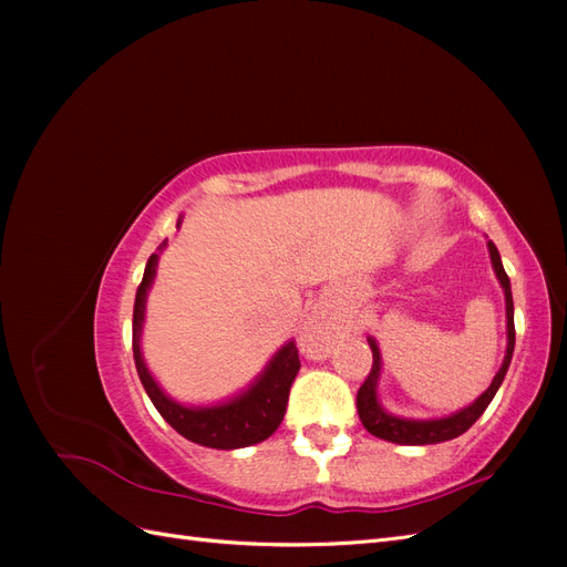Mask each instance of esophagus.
<instances>
[{"instance_id": "1", "label": "esophagus", "mask_w": 567, "mask_h": 567, "mask_svg": "<svg viewBox=\"0 0 567 567\" xmlns=\"http://www.w3.org/2000/svg\"><path fill=\"white\" fill-rule=\"evenodd\" d=\"M298 342H300V350L310 359H326L333 352L336 336L329 329V323L323 321V317L315 315L310 321L302 326Z\"/></svg>"}]
</instances>
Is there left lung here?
<instances>
[{"instance_id":"1","label":"left lung","mask_w":567,"mask_h":567,"mask_svg":"<svg viewBox=\"0 0 567 567\" xmlns=\"http://www.w3.org/2000/svg\"><path fill=\"white\" fill-rule=\"evenodd\" d=\"M487 248H489L494 274H496V279H499V284L504 288V296H506V336H508L506 357L502 362V369L496 371L492 385L483 394H480V398L473 404L456 411V414H452V416L431 419V421L392 416L381 406L379 392H375V388H379V375H381V350H379V346H375V340L369 338V346H371V352H373V367L367 375V381L362 383V388H359V392H357V411H359V421L364 423V427L371 435L388 440V442H394V444H437V442H447V440H454V437L463 435L480 416L485 414V409L494 400L496 390H499V385L504 383V375L508 371L511 357H513V348H516V326H513L511 281H508L506 271H504L499 250H496V246L492 241H487Z\"/></svg>"}]
</instances>
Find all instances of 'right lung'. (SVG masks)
Wrapping results in <instances>:
<instances>
[{"mask_svg": "<svg viewBox=\"0 0 567 567\" xmlns=\"http://www.w3.org/2000/svg\"><path fill=\"white\" fill-rule=\"evenodd\" d=\"M179 225H182V217L177 221V227ZM163 248L165 244L158 250ZM156 267H158V255L153 252L146 262L144 279L140 288H136L134 315H132L134 364L153 406L158 409V414L173 425L182 437L203 444V447L241 450L267 440L284 421L288 392L300 371V357H298L296 342L293 340L286 342V346L269 359V364L260 375H257L255 383L225 404L186 406L169 400L161 390V385L153 381V375L148 373L142 357V346H140L144 310H146V293L153 284V277H156Z\"/></svg>", "mask_w": 567, "mask_h": 567, "instance_id": "1", "label": "right lung"}]
</instances>
